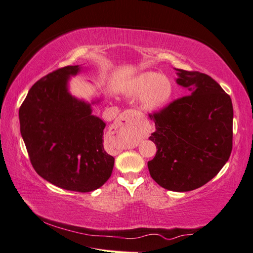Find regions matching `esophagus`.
I'll return each instance as SVG.
<instances>
[{
  "label": "esophagus",
  "instance_id": "1",
  "mask_svg": "<svg viewBox=\"0 0 253 253\" xmlns=\"http://www.w3.org/2000/svg\"><path fill=\"white\" fill-rule=\"evenodd\" d=\"M136 112L132 110H128L126 112H124L122 115L118 117V124H121L123 126L126 127H131L135 125L136 123Z\"/></svg>",
  "mask_w": 253,
  "mask_h": 253
}]
</instances>
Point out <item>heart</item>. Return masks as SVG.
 I'll return each mask as SVG.
<instances>
[{"label":"heart","mask_w":253,"mask_h":253,"mask_svg":"<svg viewBox=\"0 0 253 253\" xmlns=\"http://www.w3.org/2000/svg\"><path fill=\"white\" fill-rule=\"evenodd\" d=\"M126 93L141 95L142 105L148 111H155L168 103L173 87L169 80L154 72H146L132 77L125 84Z\"/></svg>","instance_id":"heart-1"}]
</instances>
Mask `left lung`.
Instances as JSON below:
<instances>
[{"label":"left lung","instance_id":"left-lung-1","mask_svg":"<svg viewBox=\"0 0 253 253\" xmlns=\"http://www.w3.org/2000/svg\"><path fill=\"white\" fill-rule=\"evenodd\" d=\"M188 95L150 114L157 154L148 162L152 178L171 191L206 185L226 164L233 149V103L215 80L200 72L176 69Z\"/></svg>","mask_w":253,"mask_h":253}]
</instances>
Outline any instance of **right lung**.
Segmentation results:
<instances>
[{
    "instance_id": "right-lung-1",
    "label": "right lung",
    "mask_w": 253,
    "mask_h": 253,
    "mask_svg": "<svg viewBox=\"0 0 253 253\" xmlns=\"http://www.w3.org/2000/svg\"><path fill=\"white\" fill-rule=\"evenodd\" d=\"M79 72L65 66L38 80L20 105L19 122L37 173L62 189L89 192L110 178L114 158L103 147L105 123L69 93V77Z\"/></svg>"
}]
</instances>
